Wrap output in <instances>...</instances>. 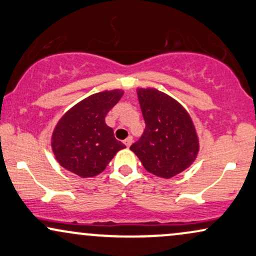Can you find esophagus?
<instances>
[{
  "label": "esophagus",
  "instance_id": "esophagus-1",
  "mask_svg": "<svg viewBox=\"0 0 256 256\" xmlns=\"http://www.w3.org/2000/svg\"><path fill=\"white\" fill-rule=\"evenodd\" d=\"M124 143H125L126 146H130L131 144H132V137H128V138H126V140H124Z\"/></svg>",
  "mask_w": 256,
  "mask_h": 256
}]
</instances>
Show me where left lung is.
Listing matches in <instances>:
<instances>
[{"label":"left lung","instance_id":"obj_1","mask_svg":"<svg viewBox=\"0 0 256 256\" xmlns=\"http://www.w3.org/2000/svg\"><path fill=\"white\" fill-rule=\"evenodd\" d=\"M146 130L130 149L149 173L163 178L180 174L199 152L196 126L175 98L155 88H138Z\"/></svg>","mask_w":256,"mask_h":256}]
</instances>
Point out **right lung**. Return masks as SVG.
<instances>
[{
	"label": "right lung",
	"mask_w": 256,
	"mask_h": 256,
	"mask_svg": "<svg viewBox=\"0 0 256 256\" xmlns=\"http://www.w3.org/2000/svg\"><path fill=\"white\" fill-rule=\"evenodd\" d=\"M122 94L124 90L114 89L90 95L58 120L51 146L62 167L81 178L96 176L119 150L126 148L104 122V116Z\"/></svg>",
	"instance_id": "right-lung-1"
}]
</instances>
